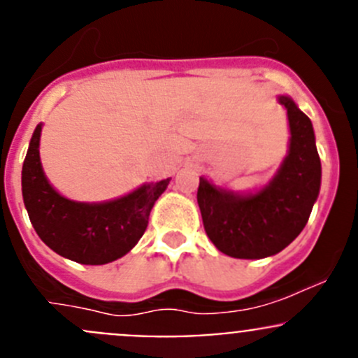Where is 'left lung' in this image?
Segmentation results:
<instances>
[{"mask_svg":"<svg viewBox=\"0 0 358 358\" xmlns=\"http://www.w3.org/2000/svg\"><path fill=\"white\" fill-rule=\"evenodd\" d=\"M289 119V150L268 185L255 194H236L199 178V204L211 243L232 258L259 259L277 255L305 229L320 190V157L308 115L289 96H279Z\"/></svg>","mask_w":358,"mask_h":358,"instance_id":"1","label":"left lung"}]
</instances>
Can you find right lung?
Wrapping results in <instances>:
<instances>
[{
  "label": "right lung",
  "instance_id": "add662e5",
  "mask_svg": "<svg viewBox=\"0 0 358 358\" xmlns=\"http://www.w3.org/2000/svg\"><path fill=\"white\" fill-rule=\"evenodd\" d=\"M39 136L41 124L32 133L22 166L24 204L39 239L57 255L83 265H106L131 251L149 225L154 202L171 178L145 183L114 201H71L46 180Z\"/></svg>",
  "mask_w": 358,
  "mask_h": 358
}]
</instances>
